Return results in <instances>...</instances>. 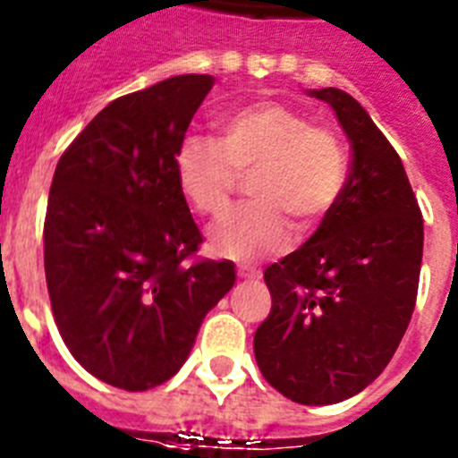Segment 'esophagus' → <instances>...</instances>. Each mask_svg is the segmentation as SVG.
Instances as JSON below:
<instances>
[{"instance_id":"1","label":"esophagus","mask_w":458,"mask_h":458,"mask_svg":"<svg viewBox=\"0 0 458 458\" xmlns=\"http://www.w3.org/2000/svg\"><path fill=\"white\" fill-rule=\"evenodd\" d=\"M238 277L248 279V282H257V279L261 277V273L254 268H238Z\"/></svg>"}]
</instances>
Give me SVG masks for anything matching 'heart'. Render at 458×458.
Listing matches in <instances>:
<instances>
[{"instance_id":"b5f03b06","label":"heart","mask_w":458,"mask_h":458,"mask_svg":"<svg viewBox=\"0 0 458 458\" xmlns=\"http://www.w3.org/2000/svg\"><path fill=\"white\" fill-rule=\"evenodd\" d=\"M176 181L197 213L217 216L241 174H252L250 197L208 229L217 257L254 261L291 241V220L311 232L335 208L346 185V151L327 128L311 125L301 109L257 100L217 121V141L188 135L176 151Z\"/></svg>"}]
</instances>
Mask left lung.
<instances>
[{
	"instance_id": "obj_1",
	"label": "left lung",
	"mask_w": 458,
	"mask_h": 458,
	"mask_svg": "<svg viewBox=\"0 0 458 458\" xmlns=\"http://www.w3.org/2000/svg\"><path fill=\"white\" fill-rule=\"evenodd\" d=\"M353 151L344 192L301 250L266 268L273 307L257 365L295 403L327 406L374 383L411 323L424 222L402 157L342 89H311Z\"/></svg>"
}]
</instances>
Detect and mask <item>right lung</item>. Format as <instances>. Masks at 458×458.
<instances>
[{
  "instance_id": "right-lung-1",
  "label": "right lung",
  "mask_w": 458,
  "mask_h": 458,
  "mask_svg": "<svg viewBox=\"0 0 458 458\" xmlns=\"http://www.w3.org/2000/svg\"><path fill=\"white\" fill-rule=\"evenodd\" d=\"M213 84L190 72L112 100L55 169L43 241L56 327L121 390L172 378L236 282L232 261L183 266L201 233L174 163Z\"/></svg>"
}]
</instances>
